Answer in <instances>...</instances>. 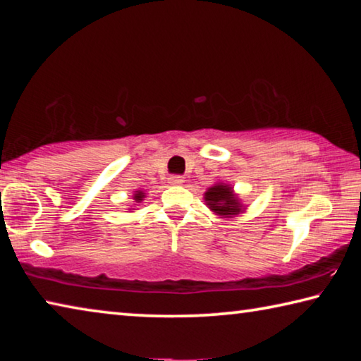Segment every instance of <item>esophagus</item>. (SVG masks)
I'll use <instances>...</instances> for the list:
<instances>
[{"label":"esophagus","mask_w":361,"mask_h":361,"mask_svg":"<svg viewBox=\"0 0 361 361\" xmlns=\"http://www.w3.org/2000/svg\"><path fill=\"white\" fill-rule=\"evenodd\" d=\"M169 183L172 186H181L183 183H185V178H183V176H180V175H172V176H169Z\"/></svg>","instance_id":"esophagus-1"}]
</instances>
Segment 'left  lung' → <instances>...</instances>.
<instances>
[{
	"mask_svg": "<svg viewBox=\"0 0 361 361\" xmlns=\"http://www.w3.org/2000/svg\"><path fill=\"white\" fill-rule=\"evenodd\" d=\"M204 199L209 209L215 212L218 216L232 218L243 212L239 197L232 191V188L224 185V183H218V185L207 189Z\"/></svg>",
	"mask_w": 361,
	"mask_h": 361,
	"instance_id": "1",
	"label": "left lung"
}]
</instances>
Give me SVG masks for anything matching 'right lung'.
<instances>
[{
	"instance_id": "add662e5",
	"label": "right lung",
	"mask_w": 361,
	"mask_h": 361,
	"mask_svg": "<svg viewBox=\"0 0 361 361\" xmlns=\"http://www.w3.org/2000/svg\"><path fill=\"white\" fill-rule=\"evenodd\" d=\"M143 199H145V192L143 191H135V194H133V200H135L137 204L142 202Z\"/></svg>"
}]
</instances>
